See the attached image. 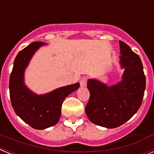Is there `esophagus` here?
Segmentation results:
<instances>
[{"instance_id": "1", "label": "esophagus", "mask_w": 154, "mask_h": 154, "mask_svg": "<svg viewBox=\"0 0 154 154\" xmlns=\"http://www.w3.org/2000/svg\"><path fill=\"white\" fill-rule=\"evenodd\" d=\"M86 84H87V79L85 78V77H84V78H82L81 80H80V85H81L82 87L86 86Z\"/></svg>"}]
</instances>
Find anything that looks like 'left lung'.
Instances as JSON below:
<instances>
[{
	"label": "left lung",
	"instance_id": "8db88e82",
	"mask_svg": "<svg viewBox=\"0 0 154 154\" xmlns=\"http://www.w3.org/2000/svg\"><path fill=\"white\" fill-rule=\"evenodd\" d=\"M119 48V65L124 69L121 81L111 86L94 79L87 83L90 92L87 116L94 124L109 129L123 125L138 111L146 88L140 58L121 41Z\"/></svg>",
	"mask_w": 154,
	"mask_h": 154
}]
</instances>
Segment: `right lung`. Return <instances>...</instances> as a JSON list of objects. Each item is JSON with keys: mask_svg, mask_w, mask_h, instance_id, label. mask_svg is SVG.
Wrapping results in <instances>:
<instances>
[{"mask_svg": "<svg viewBox=\"0 0 154 154\" xmlns=\"http://www.w3.org/2000/svg\"><path fill=\"white\" fill-rule=\"evenodd\" d=\"M44 42H35L19 51L16 56L9 81L12 106L24 122L36 130H44L57 124L64 100L79 89V82L60 87L42 95L33 92L24 83V72L31 58Z\"/></svg>", "mask_w": 154, "mask_h": 154, "instance_id": "1", "label": "right lung"}]
</instances>
